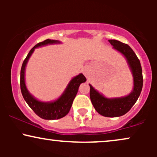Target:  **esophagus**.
Masks as SVG:
<instances>
[{"label":"esophagus","instance_id":"esophagus-1","mask_svg":"<svg viewBox=\"0 0 157 157\" xmlns=\"http://www.w3.org/2000/svg\"><path fill=\"white\" fill-rule=\"evenodd\" d=\"M82 73H83V75H85V76L88 77H89V74H90L89 70L88 69V68H84V69L82 70Z\"/></svg>","mask_w":157,"mask_h":157}]
</instances>
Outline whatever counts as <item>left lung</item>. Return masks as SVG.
Listing matches in <instances>:
<instances>
[{
    "label": "left lung",
    "mask_w": 157,
    "mask_h": 157,
    "mask_svg": "<svg viewBox=\"0 0 157 157\" xmlns=\"http://www.w3.org/2000/svg\"><path fill=\"white\" fill-rule=\"evenodd\" d=\"M113 48L122 54L125 57L132 72L134 79L133 91L125 97L118 98H107L90 86V98L95 110L102 116L107 117H117L125 114L130 111L140 97L143 85L142 71L140 60L128 45L117 40H109Z\"/></svg>",
    "instance_id": "1"
}]
</instances>
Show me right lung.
Returning a JSON list of instances; mask_svg holds the SVG:
<instances>
[{
    "mask_svg": "<svg viewBox=\"0 0 157 157\" xmlns=\"http://www.w3.org/2000/svg\"><path fill=\"white\" fill-rule=\"evenodd\" d=\"M60 44L59 40L47 39L43 42L38 43L29 52L26 59L23 60L21 70V90L25 101L37 116L44 120H58L66 116L69 112L72 105L74 99L76 97L80 85L86 81V78L82 74L71 79L62 95L53 102H41L35 99L29 92L25 83V69L29 59L36 48L46 46L48 44Z\"/></svg>",
    "mask_w": 157,
    "mask_h": 157,
    "instance_id": "1",
    "label": "right lung"
}]
</instances>
